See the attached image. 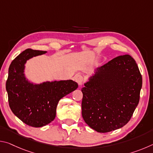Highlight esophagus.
<instances>
[{
	"label": "esophagus",
	"mask_w": 153,
	"mask_h": 153,
	"mask_svg": "<svg viewBox=\"0 0 153 153\" xmlns=\"http://www.w3.org/2000/svg\"><path fill=\"white\" fill-rule=\"evenodd\" d=\"M74 78L79 85H82L83 84V82H84V77L82 76H80V75H76V76L74 77Z\"/></svg>",
	"instance_id": "1"
}]
</instances>
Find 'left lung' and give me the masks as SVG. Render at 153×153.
<instances>
[{
    "label": "left lung",
    "mask_w": 153,
    "mask_h": 153,
    "mask_svg": "<svg viewBox=\"0 0 153 153\" xmlns=\"http://www.w3.org/2000/svg\"><path fill=\"white\" fill-rule=\"evenodd\" d=\"M142 84L138 67L129 55L117 56L98 67L82 88L85 122L100 133L122 128L138 105Z\"/></svg>",
    "instance_id": "obj_1"
}]
</instances>
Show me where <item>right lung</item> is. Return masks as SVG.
<instances>
[{
  "mask_svg": "<svg viewBox=\"0 0 153 153\" xmlns=\"http://www.w3.org/2000/svg\"><path fill=\"white\" fill-rule=\"evenodd\" d=\"M46 51L27 48L13 60L6 82L9 107L12 112L27 125L40 128L54 120L59 100L78 87L73 80L31 84L24 76L25 63L33 56Z\"/></svg>",
  "mask_w": 153,
  "mask_h": 153,
  "instance_id": "1",
  "label": "right lung"
}]
</instances>
